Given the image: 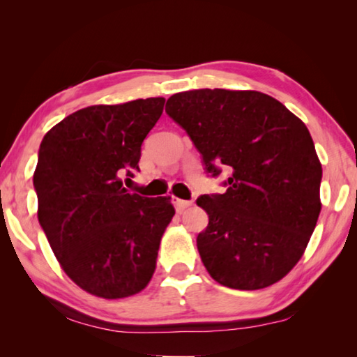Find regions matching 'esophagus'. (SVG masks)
I'll list each match as a JSON object with an SVG mask.
<instances>
[{
	"label": "esophagus",
	"instance_id": "esophagus-1",
	"mask_svg": "<svg viewBox=\"0 0 357 357\" xmlns=\"http://www.w3.org/2000/svg\"><path fill=\"white\" fill-rule=\"evenodd\" d=\"M173 204H174V208H176L178 213H183L184 209H187L189 206H192V202L181 200V198H173Z\"/></svg>",
	"mask_w": 357,
	"mask_h": 357
}]
</instances>
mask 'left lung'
Masks as SVG:
<instances>
[{
    "instance_id": "left-lung-1",
    "label": "left lung",
    "mask_w": 357,
    "mask_h": 357,
    "mask_svg": "<svg viewBox=\"0 0 357 357\" xmlns=\"http://www.w3.org/2000/svg\"><path fill=\"white\" fill-rule=\"evenodd\" d=\"M167 105L206 173H229L225 193L197 200L209 215L197 238L204 268L234 289L279 282L301 259L321 211L323 170L309 129L258 91L193 89Z\"/></svg>"
}]
</instances>
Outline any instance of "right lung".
Returning a JSON list of instances; mask_svg holds the SVG:
<instances>
[{
    "instance_id": "right-lung-1",
    "label": "right lung",
    "mask_w": 357,
    "mask_h": 357,
    "mask_svg": "<svg viewBox=\"0 0 357 357\" xmlns=\"http://www.w3.org/2000/svg\"><path fill=\"white\" fill-rule=\"evenodd\" d=\"M164 98L93 105L47 132L33 184L38 219L59 264L84 291L105 299L137 294L155 269L174 215L170 197L129 193L142 143Z\"/></svg>"
}]
</instances>
